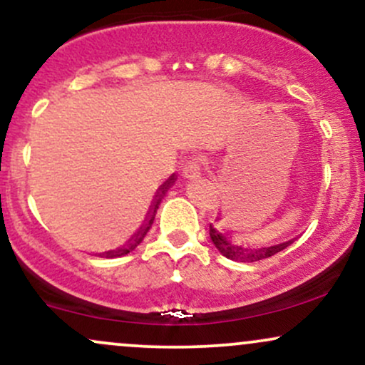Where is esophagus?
Returning <instances> with one entry per match:
<instances>
[{"label": "esophagus", "mask_w": 365, "mask_h": 365, "mask_svg": "<svg viewBox=\"0 0 365 365\" xmlns=\"http://www.w3.org/2000/svg\"><path fill=\"white\" fill-rule=\"evenodd\" d=\"M183 177L187 180H195L200 177V165L199 161H195V159H192V161H188L185 166H183Z\"/></svg>", "instance_id": "34e87169"}]
</instances>
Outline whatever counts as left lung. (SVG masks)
I'll return each mask as SVG.
<instances>
[{"label": "left lung", "mask_w": 365, "mask_h": 365, "mask_svg": "<svg viewBox=\"0 0 365 365\" xmlns=\"http://www.w3.org/2000/svg\"><path fill=\"white\" fill-rule=\"evenodd\" d=\"M221 221V216L216 217V223ZM209 237H211L212 244L226 259H232L237 262H257L262 259L271 257V255L282 252L283 249H287L288 245H292L295 242V238H290L287 242H279V244L267 245V247H245L242 244H235V240L232 238L230 230H221L216 225H209Z\"/></svg>", "instance_id": "obj_1"}]
</instances>
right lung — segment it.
I'll return each instance as SVG.
<instances>
[{"label": "right lung", "mask_w": 365, "mask_h": 365, "mask_svg": "<svg viewBox=\"0 0 365 365\" xmlns=\"http://www.w3.org/2000/svg\"><path fill=\"white\" fill-rule=\"evenodd\" d=\"M175 182H177V173L171 175V177H170L168 180H166V182L163 183L161 187L158 188L156 195H154L153 202H150V206H149L148 216H145L144 223L140 225V228L137 230V232L133 233L132 237H130L128 242H125L123 245L116 247V249H113V250H104V252H99V254H96V255H98V257H104V259H115V257H121V255H127V254L132 252V250H135V247L140 245L142 240H144L145 235H148V232L150 230V226H153V223H154V216H156V211H158L159 204H161L163 197L166 195V192L170 190V187L173 185Z\"/></svg>", "instance_id": "1"}]
</instances>
